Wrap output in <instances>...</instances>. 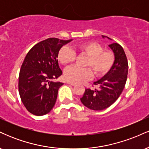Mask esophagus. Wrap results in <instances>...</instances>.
<instances>
[{"label":"esophagus","instance_id":"esophagus-1","mask_svg":"<svg viewBox=\"0 0 149 149\" xmlns=\"http://www.w3.org/2000/svg\"><path fill=\"white\" fill-rule=\"evenodd\" d=\"M66 83H67L68 84L73 85V86H75V85H76V83H73V82H71V81H67V82H66Z\"/></svg>","mask_w":149,"mask_h":149}]
</instances>
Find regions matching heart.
<instances>
[{
	"instance_id": "obj_1",
	"label": "heart",
	"mask_w": 149,
	"mask_h": 149,
	"mask_svg": "<svg viewBox=\"0 0 149 149\" xmlns=\"http://www.w3.org/2000/svg\"><path fill=\"white\" fill-rule=\"evenodd\" d=\"M76 52L88 56L85 66L88 68L71 66L64 71V77L69 81L81 83L90 80L92 72L95 76L100 77L109 71L113 65L115 57L110 50H104L102 46L95 42H85L75 45L73 49L62 47L57 54L58 60L61 64L68 65L76 58Z\"/></svg>"
}]
</instances>
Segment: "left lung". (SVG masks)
<instances>
[{
  "label": "left lung",
  "mask_w": 149,
  "mask_h": 149,
  "mask_svg": "<svg viewBox=\"0 0 149 149\" xmlns=\"http://www.w3.org/2000/svg\"><path fill=\"white\" fill-rule=\"evenodd\" d=\"M105 37L102 36V38ZM109 47L115 57L111 69L101 79L94 82L98 89H85L80 98L83 105L92 110L102 111L112 105L122 93L127 80L128 63L123 48L116 42L109 45Z\"/></svg>",
  "instance_id": "left-lung-1"
}]
</instances>
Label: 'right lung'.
<instances>
[{"label":"right lung","instance_id":"obj_1","mask_svg":"<svg viewBox=\"0 0 149 149\" xmlns=\"http://www.w3.org/2000/svg\"><path fill=\"white\" fill-rule=\"evenodd\" d=\"M50 38L38 42L29 51L19 75V93L29 112L36 116L48 113L64 83L53 81L62 74L57 54L63 45L71 42Z\"/></svg>","mask_w":149,"mask_h":149}]
</instances>
